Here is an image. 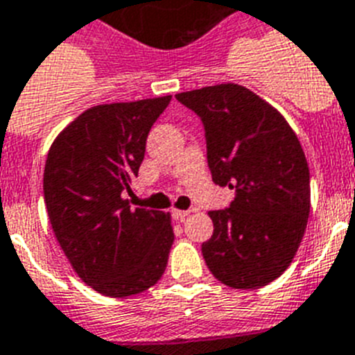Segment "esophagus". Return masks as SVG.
I'll return each instance as SVG.
<instances>
[{
	"mask_svg": "<svg viewBox=\"0 0 355 355\" xmlns=\"http://www.w3.org/2000/svg\"><path fill=\"white\" fill-rule=\"evenodd\" d=\"M187 215H189V211H187V209H173L171 211V217L175 218V220H184Z\"/></svg>",
	"mask_w": 355,
	"mask_h": 355,
	"instance_id": "esophagus-1",
	"label": "esophagus"
}]
</instances>
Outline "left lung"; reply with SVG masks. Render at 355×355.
Masks as SVG:
<instances>
[{"instance_id":"8db88e82","label":"left lung","mask_w":355,"mask_h":355,"mask_svg":"<svg viewBox=\"0 0 355 355\" xmlns=\"http://www.w3.org/2000/svg\"><path fill=\"white\" fill-rule=\"evenodd\" d=\"M204 123L213 182L235 189L209 211L202 244L209 272L226 286L255 290L290 266L310 215V171L297 135L281 112L237 83L178 93Z\"/></svg>"}]
</instances>
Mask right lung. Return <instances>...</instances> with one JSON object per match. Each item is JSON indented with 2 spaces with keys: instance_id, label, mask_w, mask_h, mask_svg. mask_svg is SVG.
<instances>
[{
  "instance_id": "obj_1",
  "label": "right lung",
  "mask_w": 355,
  "mask_h": 355,
  "mask_svg": "<svg viewBox=\"0 0 355 355\" xmlns=\"http://www.w3.org/2000/svg\"><path fill=\"white\" fill-rule=\"evenodd\" d=\"M171 96L82 112L49 149L43 197L51 226L85 284L129 297L157 284L175 241L169 213L129 206L153 123Z\"/></svg>"
}]
</instances>
